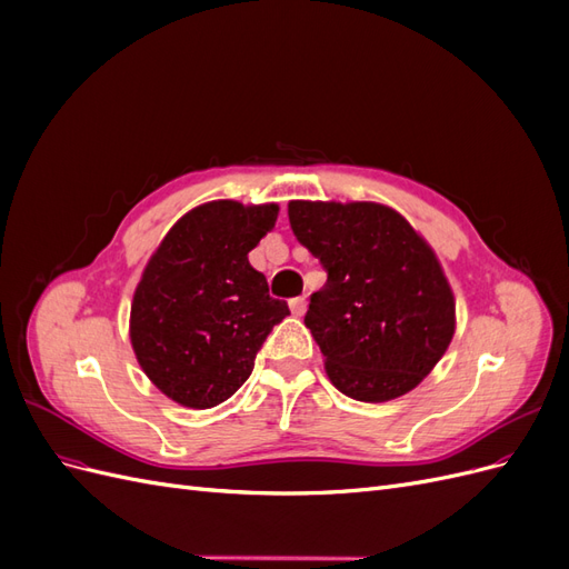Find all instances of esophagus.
I'll return each instance as SVG.
<instances>
[{
    "instance_id": "esophagus-1",
    "label": "esophagus",
    "mask_w": 569,
    "mask_h": 569,
    "mask_svg": "<svg viewBox=\"0 0 569 569\" xmlns=\"http://www.w3.org/2000/svg\"><path fill=\"white\" fill-rule=\"evenodd\" d=\"M306 306H308L306 297H295V299L289 301V308H291V313H295V316H303L306 313Z\"/></svg>"
}]
</instances>
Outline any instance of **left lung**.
<instances>
[{
    "label": "left lung",
    "instance_id": "1",
    "mask_svg": "<svg viewBox=\"0 0 569 569\" xmlns=\"http://www.w3.org/2000/svg\"><path fill=\"white\" fill-rule=\"evenodd\" d=\"M289 226L327 272L303 322L332 385L368 403L416 389L456 325L435 251L403 216L370 201H289Z\"/></svg>",
    "mask_w": 569,
    "mask_h": 569
}]
</instances>
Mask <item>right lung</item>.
Returning <instances> with one entry per match:
<instances>
[{"label": "right lung", "instance_id": "obj_1", "mask_svg": "<svg viewBox=\"0 0 569 569\" xmlns=\"http://www.w3.org/2000/svg\"><path fill=\"white\" fill-rule=\"evenodd\" d=\"M278 206L211 201L182 216L151 256L130 308V339L168 399L213 408L242 387L256 353L289 306L268 295L249 251Z\"/></svg>", "mask_w": 569, "mask_h": 569}]
</instances>
